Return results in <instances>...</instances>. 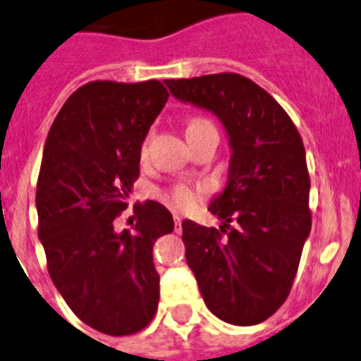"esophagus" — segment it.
I'll list each match as a JSON object with an SVG mask.
<instances>
[{"mask_svg":"<svg viewBox=\"0 0 361 361\" xmlns=\"http://www.w3.org/2000/svg\"><path fill=\"white\" fill-rule=\"evenodd\" d=\"M174 231L176 233H181V219L178 215H174Z\"/></svg>","mask_w":361,"mask_h":361,"instance_id":"34e87169","label":"esophagus"}]
</instances>
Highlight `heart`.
<instances>
[{
	"label": "heart",
	"instance_id": "b5f03b06",
	"mask_svg": "<svg viewBox=\"0 0 361 361\" xmlns=\"http://www.w3.org/2000/svg\"><path fill=\"white\" fill-rule=\"evenodd\" d=\"M207 126H214V124H212L208 119H204V117L194 116L188 119L187 133H192V131H197L201 130V128H207ZM146 146H147V137L142 142V153L146 151ZM160 196L165 203L178 212H190L197 207V203H200V192H197L196 188H192L190 185L187 183L173 185L171 188L161 192Z\"/></svg>",
	"mask_w": 361,
	"mask_h": 361
}]
</instances>
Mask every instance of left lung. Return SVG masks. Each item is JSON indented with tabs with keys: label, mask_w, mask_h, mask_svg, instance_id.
I'll use <instances>...</instances> for the list:
<instances>
[{
	"label": "left lung",
	"mask_w": 361,
	"mask_h": 361,
	"mask_svg": "<svg viewBox=\"0 0 361 361\" xmlns=\"http://www.w3.org/2000/svg\"><path fill=\"white\" fill-rule=\"evenodd\" d=\"M165 83L178 99L217 114L233 151L228 187L208 208L224 224H181L187 264L214 315L260 324L287 301L312 228L301 135L281 104L242 74Z\"/></svg>",
	"instance_id": "8db88e82"
}]
</instances>
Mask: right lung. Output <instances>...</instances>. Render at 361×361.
<instances>
[{"label": "right lung", "mask_w": 361, "mask_h": 361, "mask_svg": "<svg viewBox=\"0 0 361 361\" xmlns=\"http://www.w3.org/2000/svg\"><path fill=\"white\" fill-rule=\"evenodd\" d=\"M167 97L158 80L89 82L67 97L44 146L35 203L48 272L76 317L104 335H133L158 308L153 245L174 230L173 215L147 200L133 207L131 230L119 233L116 219Z\"/></svg>", "instance_id": "add662e5"}]
</instances>
